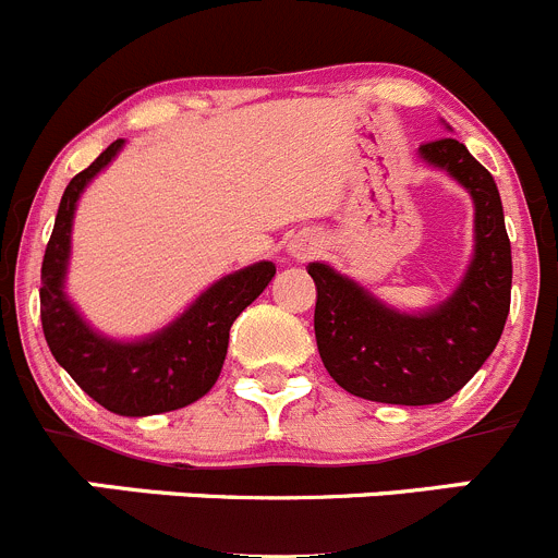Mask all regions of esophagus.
Masks as SVG:
<instances>
[{"instance_id": "obj_1", "label": "esophagus", "mask_w": 558, "mask_h": 558, "mask_svg": "<svg viewBox=\"0 0 558 558\" xmlns=\"http://www.w3.org/2000/svg\"><path fill=\"white\" fill-rule=\"evenodd\" d=\"M316 242H313V236H305V240H300V242H294V245H291V251H294V256H311L313 251H316Z\"/></svg>"}]
</instances>
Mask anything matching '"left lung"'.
Instances as JSON below:
<instances>
[{"label": "left lung", "instance_id": "obj_1", "mask_svg": "<svg viewBox=\"0 0 558 558\" xmlns=\"http://www.w3.org/2000/svg\"><path fill=\"white\" fill-rule=\"evenodd\" d=\"M474 198V262L461 289L425 316H403L327 264H307L316 283L318 354L329 376L356 398L428 405L452 398L496 349L510 313L512 253L496 182L456 138L420 147Z\"/></svg>", "mask_w": 558, "mask_h": 558}]
</instances>
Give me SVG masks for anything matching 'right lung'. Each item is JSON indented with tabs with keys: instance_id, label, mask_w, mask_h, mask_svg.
Masks as SVG:
<instances>
[{
	"instance_id": "right-lung-1",
	"label": "right lung",
	"mask_w": 558,
	"mask_h": 558,
	"mask_svg": "<svg viewBox=\"0 0 558 558\" xmlns=\"http://www.w3.org/2000/svg\"><path fill=\"white\" fill-rule=\"evenodd\" d=\"M122 138L75 174L59 202L57 223L40 269V322L53 360L102 409L122 416H147L193 403L213 389L229 349L234 318L267 289L272 262L253 264L204 291L182 318L142 343H113L92 332L64 300V267L70 256V226L86 182L111 163Z\"/></svg>"
}]
</instances>
